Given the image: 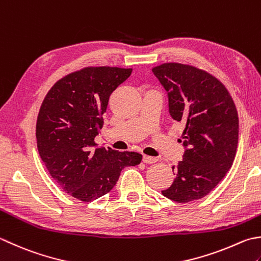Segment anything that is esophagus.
<instances>
[{
	"label": "esophagus",
	"instance_id": "esophagus-1",
	"mask_svg": "<svg viewBox=\"0 0 261 261\" xmlns=\"http://www.w3.org/2000/svg\"><path fill=\"white\" fill-rule=\"evenodd\" d=\"M142 162H144L145 164H152V163L157 162V158L148 156V155H144V157H142Z\"/></svg>",
	"mask_w": 261,
	"mask_h": 261
}]
</instances>
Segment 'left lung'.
I'll use <instances>...</instances> for the list:
<instances>
[{
    "label": "left lung",
    "instance_id": "1",
    "mask_svg": "<svg viewBox=\"0 0 261 261\" xmlns=\"http://www.w3.org/2000/svg\"><path fill=\"white\" fill-rule=\"evenodd\" d=\"M167 91L170 114L186 125L182 161L163 190L176 202L207 196L232 167L239 141V117L231 95L215 76L195 66L164 63L152 69Z\"/></svg>",
    "mask_w": 261,
    "mask_h": 261
}]
</instances>
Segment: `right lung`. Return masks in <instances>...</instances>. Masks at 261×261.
<instances>
[{"instance_id": "obj_1", "label": "right lung", "mask_w": 261, "mask_h": 261, "mask_svg": "<svg viewBox=\"0 0 261 261\" xmlns=\"http://www.w3.org/2000/svg\"><path fill=\"white\" fill-rule=\"evenodd\" d=\"M132 69L86 68L65 75L46 95L36 124L39 156L56 183L81 201L106 195L121 171L140 164L142 155L98 147L111 94Z\"/></svg>"}]
</instances>
